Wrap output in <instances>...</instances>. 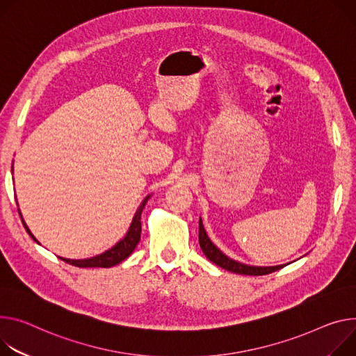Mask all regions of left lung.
<instances>
[{
    "instance_id": "8db88e82",
    "label": "left lung",
    "mask_w": 356,
    "mask_h": 356,
    "mask_svg": "<svg viewBox=\"0 0 356 356\" xmlns=\"http://www.w3.org/2000/svg\"><path fill=\"white\" fill-rule=\"evenodd\" d=\"M199 243H200V248L203 250L204 255L209 258L211 263H214L216 266L236 273V274H243V275H266L270 273H274L280 268H282L284 266H275V267H252V266H245L241 264L238 261L232 260L225 254H222L209 238L206 230H204V225L203 221L200 218L199 221Z\"/></svg>"
}]
</instances>
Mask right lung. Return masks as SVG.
<instances>
[{
	"label": "right lung",
	"mask_w": 356,
	"mask_h": 356,
	"mask_svg": "<svg viewBox=\"0 0 356 356\" xmlns=\"http://www.w3.org/2000/svg\"><path fill=\"white\" fill-rule=\"evenodd\" d=\"M150 196H147L139 206L138 211L135 213V217L132 220V224L131 227H129L126 236L123 240H120L115 247H112L111 250L105 251L104 254L101 255H96V257H92V258H86V260H70V258H62V261H65L71 266H75V267H79V268H88V267H102V268H109V267H113L119 263H122L123 260H126V258L131 255L134 252V250L136 248L138 243L140 241V233H142V222H140V216H142V211H143V207L145 204L147 203ZM21 216V213H19ZM22 224L25 230L28 232V234L34 238L37 241V238L32 236V233L29 232V229L26 227L25 221L22 220ZM38 243V241H37Z\"/></svg>",
	"instance_id": "right-lung-1"
}]
</instances>
